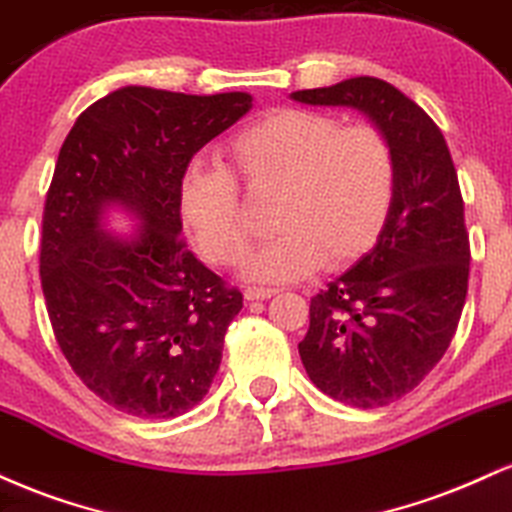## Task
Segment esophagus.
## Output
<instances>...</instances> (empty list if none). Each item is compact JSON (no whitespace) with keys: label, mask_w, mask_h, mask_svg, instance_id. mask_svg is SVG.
Instances as JSON below:
<instances>
[{"label":"esophagus","mask_w":512,"mask_h":512,"mask_svg":"<svg viewBox=\"0 0 512 512\" xmlns=\"http://www.w3.org/2000/svg\"><path fill=\"white\" fill-rule=\"evenodd\" d=\"M275 292L278 290H273V287H246L244 297L249 299V302H263V299L273 297Z\"/></svg>","instance_id":"obj_1"}]
</instances>
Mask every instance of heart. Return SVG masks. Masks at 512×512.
<instances>
[{
	"label": "heart",
	"mask_w": 512,
	"mask_h": 512,
	"mask_svg": "<svg viewBox=\"0 0 512 512\" xmlns=\"http://www.w3.org/2000/svg\"><path fill=\"white\" fill-rule=\"evenodd\" d=\"M234 179L251 194H275L273 242L244 273L290 282L326 263L354 266L374 249L393 208L398 165L388 136L371 124L342 126L326 112L275 110L234 136L227 170H191L179 186V215L210 263L232 266L249 246Z\"/></svg>",
	"instance_id": "b5f03b06"
}]
</instances>
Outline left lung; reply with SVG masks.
Here are the masks:
<instances>
[{
	"label": "left lung",
	"instance_id": "1",
	"mask_svg": "<svg viewBox=\"0 0 512 512\" xmlns=\"http://www.w3.org/2000/svg\"><path fill=\"white\" fill-rule=\"evenodd\" d=\"M290 98L359 110L393 146L398 184L381 239L311 299L299 342L318 390L359 410L386 407L441 362L465 306L470 239L458 172L434 119L381 78Z\"/></svg>",
	"mask_w": 512,
	"mask_h": 512
}]
</instances>
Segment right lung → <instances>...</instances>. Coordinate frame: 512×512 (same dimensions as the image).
<instances>
[{"label":"right lung","instance_id":"add662e5","mask_svg":"<svg viewBox=\"0 0 512 512\" xmlns=\"http://www.w3.org/2000/svg\"><path fill=\"white\" fill-rule=\"evenodd\" d=\"M254 107L249 93L124 86L81 112L47 191L40 280L54 338L86 386L143 419L206 398L242 292L186 249L179 186L194 155ZM124 212L129 235L106 230Z\"/></svg>","mask_w":512,"mask_h":512}]
</instances>
